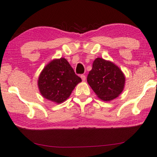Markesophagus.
Returning a JSON list of instances; mask_svg holds the SVG:
<instances>
[{"instance_id":"esophagus-1","label":"esophagus","mask_w":157,"mask_h":157,"mask_svg":"<svg viewBox=\"0 0 157 157\" xmlns=\"http://www.w3.org/2000/svg\"><path fill=\"white\" fill-rule=\"evenodd\" d=\"M80 77H81V79H82V81H85V79H86V77H85V75H81Z\"/></svg>"}]
</instances>
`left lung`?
Listing matches in <instances>:
<instances>
[{
  "label": "left lung",
  "instance_id": "obj_1",
  "mask_svg": "<svg viewBox=\"0 0 157 157\" xmlns=\"http://www.w3.org/2000/svg\"><path fill=\"white\" fill-rule=\"evenodd\" d=\"M87 81L98 98L110 101L123 91L125 77L122 71L111 62L97 58L93 62Z\"/></svg>",
  "mask_w": 157,
  "mask_h": 157
}]
</instances>
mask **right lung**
I'll use <instances>...</instances> for the list:
<instances>
[{"label": "right lung", "mask_w": 157, "mask_h": 157, "mask_svg": "<svg viewBox=\"0 0 157 157\" xmlns=\"http://www.w3.org/2000/svg\"><path fill=\"white\" fill-rule=\"evenodd\" d=\"M64 58L54 59L44 68L39 75L38 86L44 98L61 103L70 97L75 86L81 82Z\"/></svg>", "instance_id": "1"}]
</instances>
